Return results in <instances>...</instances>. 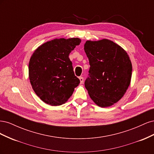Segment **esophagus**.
<instances>
[{
    "instance_id": "obj_1",
    "label": "esophagus",
    "mask_w": 154,
    "mask_h": 154,
    "mask_svg": "<svg viewBox=\"0 0 154 154\" xmlns=\"http://www.w3.org/2000/svg\"><path fill=\"white\" fill-rule=\"evenodd\" d=\"M79 80H80V83H81V84H82V83H83V77H82V76L79 77Z\"/></svg>"
}]
</instances>
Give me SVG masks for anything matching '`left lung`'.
Segmentation results:
<instances>
[{
  "mask_svg": "<svg viewBox=\"0 0 154 154\" xmlns=\"http://www.w3.org/2000/svg\"><path fill=\"white\" fill-rule=\"evenodd\" d=\"M84 50L91 66L85 82L91 98L101 107L117 103L131 81L132 66L127 53L108 39L87 40Z\"/></svg>",
  "mask_w": 154,
  "mask_h": 154,
  "instance_id": "left-lung-1",
  "label": "left lung"
}]
</instances>
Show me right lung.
I'll list each match as a JSON object with an SVG mask.
<instances>
[{
  "instance_id": "1",
  "label": "right lung",
  "mask_w": 154,
  "mask_h": 154,
  "mask_svg": "<svg viewBox=\"0 0 154 154\" xmlns=\"http://www.w3.org/2000/svg\"><path fill=\"white\" fill-rule=\"evenodd\" d=\"M80 42L78 38H55L39 46L32 54L29 62L30 83L44 103L51 106L65 103L80 83L69 55Z\"/></svg>"
}]
</instances>
